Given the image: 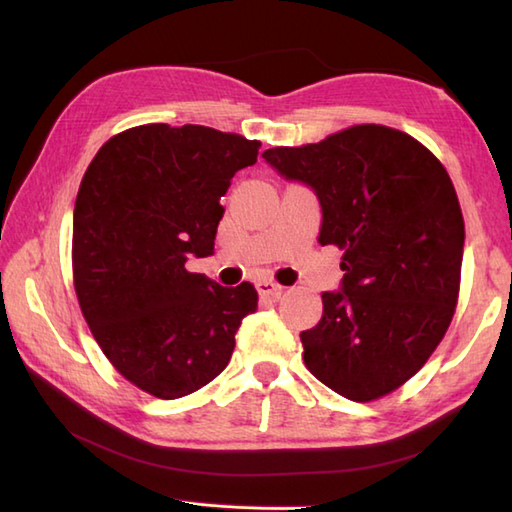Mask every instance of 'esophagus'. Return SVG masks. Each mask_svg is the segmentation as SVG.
<instances>
[{
  "label": "esophagus",
  "mask_w": 512,
  "mask_h": 512,
  "mask_svg": "<svg viewBox=\"0 0 512 512\" xmlns=\"http://www.w3.org/2000/svg\"><path fill=\"white\" fill-rule=\"evenodd\" d=\"M282 290H284V286L270 282V279H262V282H257V293L264 297H279L282 295Z\"/></svg>",
  "instance_id": "obj_1"
}]
</instances>
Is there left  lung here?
<instances>
[{"label":"left lung","instance_id":"1","mask_svg":"<svg viewBox=\"0 0 512 512\" xmlns=\"http://www.w3.org/2000/svg\"><path fill=\"white\" fill-rule=\"evenodd\" d=\"M262 157L313 188L319 244L344 250L342 286L322 293V319L299 335L306 368L353 402L393 393L433 355L457 306L464 217L446 168L379 124Z\"/></svg>","mask_w":512,"mask_h":512}]
</instances>
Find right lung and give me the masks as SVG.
<instances>
[{"instance_id": "obj_1", "label": "right lung", "mask_w": 512, "mask_h": 512, "mask_svg": "<svg viewBox=\"0 0 512 512\" xmlns=\"http://www.w3.org/2000/svg\"><path fill=\"white\" fill-rule=\"evenodd\" d=\"M259 146L208 126L146 124L110 137L86 170L75 293L108 362L144 393L177 399L213 382L255 313L253 284L219 286L186 262L213 255L219 199Z\"/></svg>"}]
</instances>
